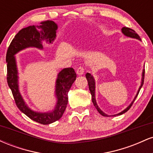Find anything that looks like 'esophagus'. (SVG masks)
Segmentation results:
<instances>
[{
  "label": "esophagus",
  "instance_id": "esophagus-1",
  "mask_svg": "<svg viewBox=\"0 0 153 153\" xmlns=\"http://www.w3.org/2000/svg\"><path fill=\"white\" fill-rule=\"evenodd\" d=\"M84 72H85V68H84L83 67H81V66H80L79 68H78V69H77V71H76L77 74L79 75H81L83 74Z\"/></svg>",
  "mask_w": 153,
  "mask_h": 153
}]
</instances>
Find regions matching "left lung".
Here are the masks:
<instances>
[{"label":"left lung","instance_id":"1","mask_svg":"<svg viewBox=\"0 0 153 153\" xmlns=\"http://www.w3.org/2000/svg\"><path fill=\"white\" fill-rule=\"evenodd\" d=\"M122 33L124 34V35H126L127 36H129V37H131V38H135V39H140V36L137 34L136 32H135V31L133 30V29H129V28L128 27H123L122 29ZM85 78H86L87 80H88V87H89V90L91 91V97H92V101H93V103H94V106L96 107V108L97 109L98 111L99 112L100 114H101V115L103 116V117H108V115L106 114H104L103 112L101 111V109L99 108V107L98 106L97 103H96V99H95V81H94V79L93 78V76L91 75L90 73H87L86 75H85ZM144 79H145V71L143 72V78H142V82H141V85H140V88H139L138 90V92L136 96H135L134 99L133 100L132 102L131 103V104L129 105V106L127 107L126 109H124V111H122V112H120L119 114H117L116 115H112V116H117V115H121V114H124L125 112H127L128 110L129 109V108H131V106H132L133 103H134V101H135V99H136L137 96H138V94L139 92H140V89H141L142 86L143 85V83H144Z\"/></svg>","mask_w":153,"mask_h":153}]
</instances>
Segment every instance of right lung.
I'll return each instance as SVG.
<instances>
[{"mask_svg":"<svg viewBox=\"0 0 153 153\" xmlns=\"http://www.w3.org/2000/svg\"><path fill=\"white\" fill-rule=\"evenodd\" d=\"M57 24L52 21H46L39 26H29L20 30L10 42L6 53L7 82L11 90L15 103L21 111L29 118L42 124H49L62 117L68 105V93L76 79V73L72 68H65L59 73L56 81V96L57 103L50 113H38L31 110L24 102L19 91L18 71L14 54L29 47L42 49V42L52 43L56 37Z\"/></svg>","mask_w":153,"mask_h":153,"instance_id":"obj_1","label":"right lung"}]
</instances>
